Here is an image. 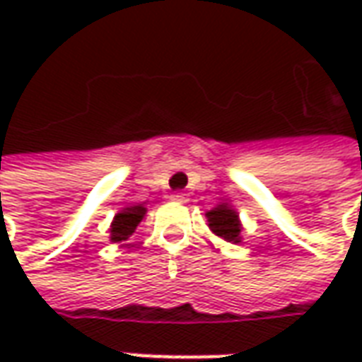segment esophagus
Instances as JSON below:
<instances>
[{
	"label": "esophagus",
	"instance_id": "obj_1",
	"mask_svg": "<svg viewBox=\"0 0 362 362\" xmlns=\"http://www.w3.org/2000/svg\"><path fill=\"white\" fill-rule=\"evenodd\" d=\"M170 199H174V202H186V194L176 192V194H173V196H170Z\"/></svg>",
	"mask_w": 362,
	"mask_h": 362
}]
</instances>
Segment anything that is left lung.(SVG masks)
I'll list each match as a JSON object with an SVG mask.
<instances>
[{
    "label": "left lung",
    "mask_w": 362,
    "mask_h": 362,
    "mask_svg": "<svg viewBox=\"0 0 362 362\" xmlns=\"http://www.w3.org/2000/svg\"><path fill=\"white\" fill-rule=\"evenodd\" d=\"M209 228L227 243H240V223L235 209H230L227 204L217 205L215 209L207 211Z\"/></svg>",
    "instance_id": "8db88e82"
}]
</instances>
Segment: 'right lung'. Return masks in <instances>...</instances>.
Here are the masks:
<instances>
[{
	"mask_svg": "<svg viewBox=\"0 0 362 362\" xmlns=\"http://www.w3.org/2000/svg\"><path fill=\"white\" fill-rule=\"evenodd\" d=\"M143 215H145V207H143V205H134V207L122 209V211L114 217V221H112V243H122V240H126L132 233H135V227L139 225V221L143 219Z\"/></svg>",
	"mask_w": 362,
	"mask_h": 362,
	"instance_id": "obj_1",
	"label": "right lung"
}]
</instances>
